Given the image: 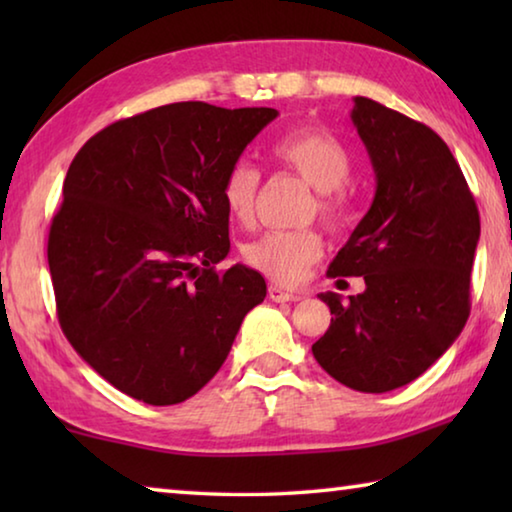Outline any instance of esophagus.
Returning a JSON list of instances; mask_svg holds the SVG:
<instances>
[{
  "label": "esophagus",
  "mask_w": 512,
  "mask_h": 512,
  "mask_svg": "<svg viewBox=\"0 0 512 512\" xmlns=\"http://www.w3.org/2000/svg\"><path fill=\"white\" fill-rule=\"evenodd\" d=\"M268 298H271L273 302H298L302 296L300 293L282 289L280 284H271V287H268Z\"/></svg>",
  "instance_id": "obj_1"
}]
</instances>
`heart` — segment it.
Segmentation results:
<instances>
[{
	"label": "heart",
	"mask_w": 512,
	"mask_h": 512,
	"mask_svg": "<svg viewBox=\"0 0 512 512\" xmlns=\"http://www.w3.org/2000/svg\"><path fill=\"white\" fill-rule=\"evenodd\" d=\"M273 158L316 187V210L329 223H339L348 207L343 183L350 178L352 153L339 137L323 128H298L273 144ZM259 192V171L237 160L225 171L221 198L237 223H250ZM323 253V239L314 228L271 230L248 241L244 259L273 282L296 284Z\"/></svg>",
	"instance_id": "b5f03b06"
}]
</instances>
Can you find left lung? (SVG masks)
Listing matches in <instances>:
<instances>
[{
	"instance_id": "left-lung-1",
	"label": "left lung",
	"mask_w": 512,
	"mask_h": 512,
	"mask_svg": "<svg viewBox=\"0 0 512 512\" xmlns=\"http://www.w3.org/2000/svg\"><path fill=\"white\" fill-rule=\"evenodd\" d=\"M352 121L377 189L327 275L363 277L366 291L350 302L320 293L334 318L311 352L343 386L386 393L418 379L463 332L481 221L429 126L366 97H354Z\"/></svg>"
}]
</instances>
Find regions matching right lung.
I'll return each instance as SVG.
<instances>
[{
	"mask_svg": "<svg viewBox=\"0 0 512 512\" xmlns=\"http://www.w3.org/2000/svg\"><path fill=\"white\" fill-rule=\"evenodd\" d=\"M275 108L169 103L103 128L76 153L47 259L60 327L135 400L185 402L210 381L266 282L235 264L221 185Z\"/></svg>",
	"mask_w": 512,
	"mask_h": 512,
	"instance_id": "obj_1",
	"label": "right lung"
}]
</instances>
